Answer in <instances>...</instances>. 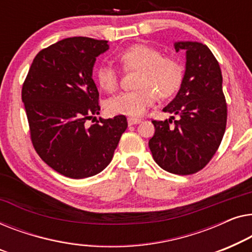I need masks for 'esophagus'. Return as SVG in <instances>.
I'll use <instances>...</instances> for the list:
<instances>
[{
    "label": "esophagus",
    "mask_w": 252,
    "mask_h": 252,
    "mask_svg": "<svg viewBox=\"0 0 252 252\" xmlns=\"http://www.w3.org/2000/svg\"><path fill=\"white\" fill-rule=\"evenodd\" d=\"M141 121L140 119H137V118H132V116H129L127 118V123H129V126H132V125H137V123H139Z\"/></svg>",
    "instance_id": "34e87169"
}]
</instances>
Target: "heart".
<instances>
[{
    "mask_svg": "<svg viewBox=\"0 0 252 252\" xmlns=\"http://www.w3.org/2000/svg\"><path fill=\"white\" fill-rule=\"evenodd\" d=\"M119 62L125 69H139L138 89L122 92L106 102L111 114L138 116L144 114L157 101L158 94L166 99L180 90L185 79V67L173 56H163L158 49L147 44H133L120 52ZM95 79L106 92L118 90L119 72L111 65L102 63L97 68Z\"/></svg>",
    "mask_w": 252,
    "mask_h": 252,
    "instance_id": "b5f03b06",
    "label": "heart"
}]
</instances>
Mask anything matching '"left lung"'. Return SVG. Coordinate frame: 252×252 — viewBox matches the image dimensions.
<instances>
[{
	"mask_svg": "<svg viewBox=\"0 0 252 252\" xmlns=\"http://www.w3.org/2000/svg\"><path fill=\"white\" fill-rule=\"evenodd\" d=\"M175 48L186 51L185 79L163 112L178 119L153 120L155 133L148 146L163 170L187 176L203 169L219 148L227 122V102L220 67L210 49L197 42H177Z\"/></svg>",
	"mask_w": 252,
	"mask_h": 252,
	"instance_id": "left-lung-1",
	"label": "left lung"
}]
</instances>
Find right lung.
Masks as SVG:
<instances>
[{"label":"right lung","mask_w":252,"mask_h":252,"mask_svg":"<svg viewBox=\"0 0 252 252\" xmlns=\"http://www.w3.org/2000/svg\"><path fill=\"white\" fill-rule=\"evenodd\" d=\"M107 42L75 36L42 49L23 83L34 150L55 171L73 179L102 171L127 127L125 115L99 118L87 126L100 111L92 67Z\"/></svg>","instance_id":"obj_1"}]
</instances>
